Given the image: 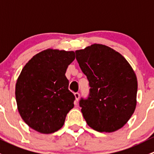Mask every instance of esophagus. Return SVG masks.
Instances as JSON below:
<instances>
[{
  "label": "esophagus",
  "instance_id": "1",
  "mask_svg": "<svg viewBox=\"0 0 154 154\" xmlns=\"http://www.w3.org/2000/svg\"><path fill=\"white\" fill-rule=\"evenodd\" d=\"M74 96H75V98H76V100H78L79 98H80V93L79 92H75L74 93Z\"/></svg>",
  "mask_w": 154,
  "mask_h": 154
}]
</instances>
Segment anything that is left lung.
I'll list each match as a JSON object with an SVG mask.
<instances>
[{
    "label": "left lung",
    "mask_w": 154,
    "mask_h": 154,
    "mask_svg": "<svg viewBox=\"0 0 154 154\" xmlns=\"http://www.w3.org/2000/svg\"><path fill=\"white\" fill-rule=\"evenodd\" d=\"M75 54L90 87L88 97L79 102L87 125L98 132L119 130L136 106L138 84L133 68L122 54L103 45Z\"/></svg>",
    "instance_id": "left-lung-1"
}]
</instances>
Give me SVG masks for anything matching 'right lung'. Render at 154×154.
Instances as JSON below:
<instances>
[{"instance_id":"right-lung-1","label":"right lung","mask_w":154,"mask_h":154,"mask_svg":"<svg viewBox=\"0 0 154 154\" xmlns=\"http://www.w3.org/2000/svg\"><path fill=\"white\" fill-rule=\"evenodd\" d=\"M75 59L74 51L48 49L25 65L17 80L15 97L26 124L42 133H52L64 125L74 107L66 69Z\"/></svg>"}]
</instances>
